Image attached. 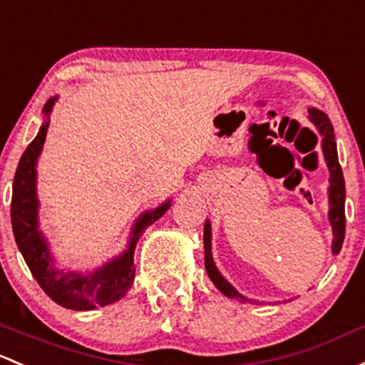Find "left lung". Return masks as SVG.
Here are the masks:
<instances>
[{
    "label": "left lung",
    "instance_id": "obj_1",
    "mask_svg": "<svg viewBox=\"0 0 365 365\" xmlns=\"http://www.w3.org/2000/svg\"><path fill=\"white\" fill-rule=\"evenodd\" d=\"M309 118L318 128L322 134V150H324L325 160H327L329 171H331V189H329V201H331V212H329V218L332 224V232H334V245H332V252L339 253L341 247H343L344 240V229H346V217H344V178L343 170L339 166V159H337L336 150V141H334V129H332L331 120L325 113L320 110H309ZM205 267L208 273L210 279L217 285V289L227 297L237 299V301L247 302V297H243L236 289L224 278L218 269L215 267L212 259V231H210V224H205Z\"/></svg>",
    "mask_w": 365,
    "mask_h": 365
}]
</instances>
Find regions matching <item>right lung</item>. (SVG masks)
I'll return each instance as SVG.
<instances>
[{"instance_id":"add662e5","label":"right lung","mask_w":365,"mask_h":365,"mask_svg":"<svg viewBox=\"0 0 365 365\" xmlns=\"http://www.w3.org/2000/svg\"><path fill=\"white\" fill-rule=\"evenodd\" d=\"M56 98L48 99L43 113H51ZM48 124L41 125L40 133L29 143L19 160L17 171L14 178V192H11V229H14L15 241L28 264L31 274L43 289V292L57 302L59 306L76 312L99 308V306L112 304L129 292L134 282V248L141 232L153 224L159 217L166 213L170 202L155 208L153 212L141 215L133 229L129 250L120 257L103 266L101 269L91 274L63 273L52 267V257L48 255V248L45 240L38 231V199H36V160L41 147L45 143Z\"/></svg>"}]
</instances>
